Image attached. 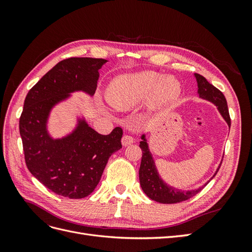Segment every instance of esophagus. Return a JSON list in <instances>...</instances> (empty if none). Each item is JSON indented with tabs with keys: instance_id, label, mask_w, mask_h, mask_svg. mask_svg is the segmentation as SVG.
Listing matches in <instances>:
<instances>
[{
	"instance_id": "1",
	"label": "esophagus",
	"mask_w": 252,
	"mask_h": 252,
	"mask_svg": "<svg viewBox=\"0 0 252 252\" xmlns=\"http://www.w3.org/2000/svg\"><path fill=\"white\" fill-rule=\"evenodd\" d=\"M133 142L134 140L130 135L125 134L123 138H122V145H123V146H129V145H131Z\"/></svg>"
}]
</instances>
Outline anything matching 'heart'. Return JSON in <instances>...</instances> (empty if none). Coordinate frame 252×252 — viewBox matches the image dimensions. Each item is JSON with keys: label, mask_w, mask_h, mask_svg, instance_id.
<instances>
[{"label": "heart", "mask_w": 252, "mask_h": 252, "mask_svg": "<svg viewBox=\"0 0 252 252\" xmlns=\"http://www.w3.org/2000/svg\"><path fill=\"white\" fill-rule=\"evenodd\" d=\"M182 91L179 80L163 77L157 71L128 73L113 80L107 91V100L112 107L129 110L147 98V107L154 110L178 100Z\"/></svg>", "instance_id": "obj_1"}]
</instances>
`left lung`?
Returning <instances> with one entry per match:
<instances>
[{"mask_svg": "<svg viewBox=\"0 0 252 252\" xmlns=\"http://www.w3.org/2000/svg\"><path fill=\"white\" fill-rule=\"evenodd\" d=\"M194 78L197 84V94H199V97L202 98V100L208 101L213 105H216L218 111L225 120L228 127L230 128L231 122L229 117V111H228V106L224 94L220 93L218 88L211 85L203 75L199 73H194ZM141 140L142 141L140 142V147L142 149L143 156L139 170L140 184L145 194H146L149 199L158 203L174 204L186 201L190 199V197H192L196 193H199L201 190L215 178V175L220 169V164H222V162L220 163L215 174H213L204 185L195 189L182 190L167 184V183L162 179L161 174L158 173V170L157 168L155 158L152 157V154L150 151L146 134H142Z\"/></svg>", "mask_w": 252, "mask_h": 252, "instance_id": "obj_1", "label": "left lung"}]
</instances>
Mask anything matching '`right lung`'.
Wrapping results in <instances>:
<instances>
[{
  "mask_svg": "<svg viewBox=\"0 0 252 252\" xmlns=\"http://www.w3.org/2000/svg\"><path fill=\"white\" fill-rule=\"evenodd\" d=\"M107 60L70 58L61 61L29 90L20 118V134L27 168L44 186L59 195L83 199L97 186L112 154L122 148L123 130L107 134L91 128L83 113L70 131L55 138L49 119L58 105L74 93L90 97L96 90Z\"/></svg>",
  "mask_w": 252,
  "mask_h": 252,
  "instance_id": "1",
  "label": "right lung"
}]
</instances>
